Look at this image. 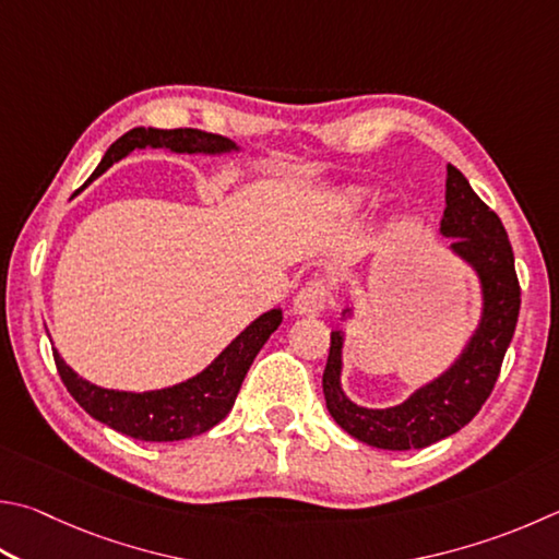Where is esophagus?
I'll list each match as a JSON object with an SVG mask.
<instances>
[{
	"instance_id": "esophagus-1",
	"label": "esophagus",
	"mask_w": 559,
	"mask_h": 559,
	"mask_svg": "<svg viewBox=\"0 0 559 559\" xmlns=\"http://www.w3.org/2000/svg\"><path fill=\"white\" fill-rule=\"evenodd\" d=\"M324 306H328V286H324V281L320 278L308 281L306 286L298 290L296 300H293V310L298 314H320Z\"/></svg>"
}]
</instances>
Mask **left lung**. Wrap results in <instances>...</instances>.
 <instances>
[{
    "instance_id": "8db88e82",
    "label": "left lung",
    "mask_w": 559,
    "mask_h": 559,
    "mask_svg": "<svg viewBox=\"0 0 559 559\" xmlns=\"http://www.w3.org/2000/svg\"><path fill=\"white\" fill-rule=\"evenodd\" d=\"M444 202L440 235L452 239L448 249L469 263L481 288L479 324L460 357L403 403L364 408L342 391L344 332L330 334V357L322 373L324 403L342 430L379 450H423L462 430L491 395L519 322L521 286L499 215L454 166H448ZM352 312L344 308L342 320L352 318Z\"/></svg>"
}]
</instances>
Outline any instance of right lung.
<instances>
[{"instance_id": "add662e5", "label": "right lung", "mask_w": 559, "mask_h": 559, "mask_svg": "<svg viewBox=\"0 0 559 559\" xmlns=\"http://www.w3.org/2000/svg\"><path fill=\"white\" fill-rule=\"evenodd\" d=\"M136 148H166L174 154H205L222 156L239 151L235 141L219 134H207L200 129H154L136 127L119 136L107 148V154L99 160L95 174L90 180L103 176L117 160L127 158ZM87 180V182H90ZM85 182V186H87ZM283 320V310L273 308L259 314L247 330H241L231 340L219 357L188 381H180L168 389L156 391H115L103 389L85 381L83 377L68 367L60 359L58 349H53V359L60 379H63L68 393L80 403L87 415L105 423L107 428L117 430L127 438L146 440V442H176L188 440L195 435L207 432L210 428L227 418L231 405L237 401L251 361L257 359L263 344L278 330Z\"/></svg>"}]
</instances>
